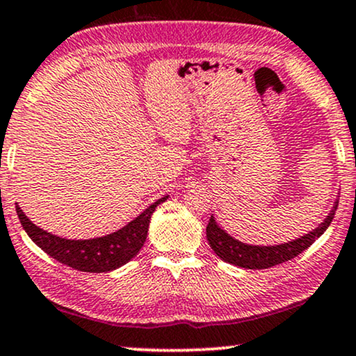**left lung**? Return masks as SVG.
Returning <instances> with one entry per match:
<instances>
[{"label":"left lung","instance_id":"left-lung-1","mask_svg":"<svg viewBox=\"0 0 356 356\" xmlns=\"http://www.w3.org/2000/svg\"><path fill=\"white\" fill-rule=\"evenodd\" d=\"M338 207V202H335L333 209L330 211L322 224L316 227L315 230L303 235L300 238H295L292 242L280 243V245H248L241 241H235L230 237L225 230H222L217 225L213 216L211 217L207 224V241L211 243L212 250L220 257L227 264H232L235 267L250 268V270H260V268H270L273 265L284 264L286 260H292L303 250L314 243L316 238L322 235L328 225L332 224L333 216Z\"/></svg>","mask_w":356,"mask_h":356}]
</instances>
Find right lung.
I'll use <instances>...</instances> for the list:
<instances>
[{
    "label": "right lung",
    "instance_id": "right-lung-1",
    "mask_svg": "<svg viewBox=\"0 0 356 356\" xmlns=\"http://www.w3.org/2000/svg\"><path fill=\"white\" fill-rule=\"evenodd\" d=\"M165 200L167 195L156 200L118 232L104 235V237L89 238V241H70V238L46 232L24 216L18 204H16V213H18L21 225L26 230L29 238L49 257L67 267L76 268V270L101 273L115 270L137 255L147 237L151 216L157 205Z\"/></svg>",
    "mask_w": 356,
    "mask_h": 356
}]
</instances>
